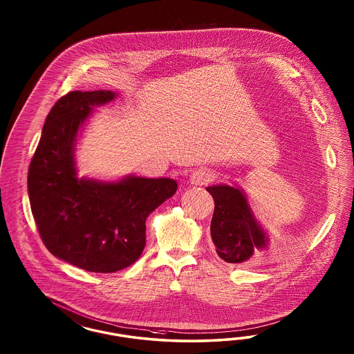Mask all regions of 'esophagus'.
Returning <instances> with one entry per match:
<instances>
[{"mask_svg": "<svg viewBox=\"0 0 354 354\" xmlns=\"http://www.w3.org/2000/svg\"><path fill=\"white\" fill-rule=\"evenodd\" d=\"M214 178V171H212L210 169H206V167L204 169L203 167V169H198V170L193 172L189 182L193 185H204V184H207V183L213 182Z\"/></svg>", "mask_w": 354, "mask_h": 354, "instance_id": "1", "label": "esophagus"}]
</instances>
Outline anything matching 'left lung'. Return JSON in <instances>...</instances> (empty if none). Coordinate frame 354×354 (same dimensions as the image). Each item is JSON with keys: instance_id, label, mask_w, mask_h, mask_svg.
<instances>
[{"instance_id": "1", "label": "left lung", "mask_w": 354, "mask_h": 354, "mask_svg": "<svg viewBox=\"0 0 354 354\" xmlns=\"http://www.w3.org/2000/svg\"><path fill=\"white\" fill-rule=\"evenodd\" d=\"M206 191L214 198L210 234L218 256L227 263L247 265L268 245V235L259 225L239 185H212Z\"/></svg>"}]
</instances>
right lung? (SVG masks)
Returning <instances> with one entry per match:
<instances>
[{
    "mask_svg": "<svg viewBox=\"0 0 354 354\" xmlns=\"http://www.w3.org/2000/svg\"><path fill=\"white\" fill-rule=\"evenodd\" d=\"M111 91H74L59 98L44 124L28 170V196L39 234L59 259L91 272L129 268L145 247V221L174 196L170 178L129 175L117 182L79 178L75 145L93 107Z\"/></svg>",
    "mask_w": 354,
    "mask_h": 354,
    "instance_id": "add662e5",
    "label": "right lung"
}]
</instances>
